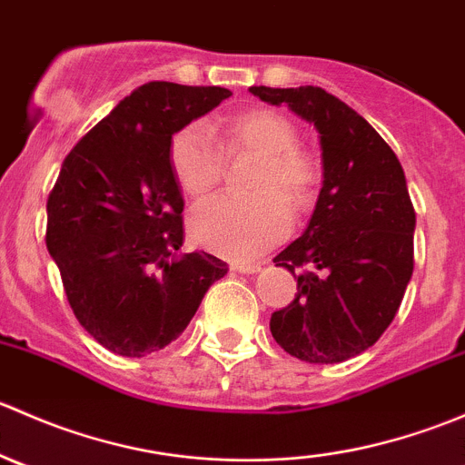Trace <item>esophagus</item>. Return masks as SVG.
<instances>
[{"label": "esophagus", "mask_w": 465, "mask_h": 465, "mask_svg": "<svg viewBox=\"0 0 465 465\" xmlns=\"http://www.w3.org/2000/svg\"><path fill=\"white\" fill-rule=\"evenodd\" d=\"M232 270L241 274H254L261 270V262H232Z\"/></svg>", "instance_id": "obj_1"}]
</instances>
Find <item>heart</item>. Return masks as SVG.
Segmentation results:
<instances>
[{
    "label": "heart",
    "instance_id": "obj_1",
    "mask_svg": "<svg viewBox=\"0 0 465 465\" xmlns=\"http://www.w3.org/2000/svg\"><path fill=\"white\" fill-rule=\"evenodd\" d=\"M218 143L200 125L173 134L168 162L177 184L203 198L220 184L224 154H259L252 180L254 198L215 195L191 211L189 232L198 245L233 261H247L283 241L292 229L288 204L302 209L315 195L320 168L299 145V130L274 110H247L211 128Z\"/></svg>",
    "mask_w": 465,
    "mask_h": 465
}]
</instances>
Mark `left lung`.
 Wrapping results in <instances>:
<instances>
[{
    "label": "left lung",
    "mask_w": 465,
    "mask_h": 465,
    "mask_svg": "<svg viewBox=\"0 0 465 465\" xmlns=\"http://www.w3.org/2000/svg\"><path fill=\"white\" fill-rule=\"evenodd\" d=\"M250 92L315 124L323 157L308 229L274 259L292 274L306 264L312 270L297 276L292 302L272 312V337L303 362H344L387 331L414 272L416 213L405 173L376 130L326 89Z\"/></svg>",
    "instance_id": "8db88e82"
}]
</instances>
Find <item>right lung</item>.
<instances>
[{"label":"right lung","instance_id":"1","mask_svg":"<svg viewBox=\"0 0 465 465\" xmlns=\"http://www.w3.org/2000/svg\"><path fill=\"white\" fill-rule=\"evenodd\" d=\"M229 96L145 83L64 157L46 200V250L76 320L112 353L143 358L171 344L227 274L206 252L177 256L184 200L168 145Z\"/></svg>","mask_w":465,"mask_h":465}]
</instances>
